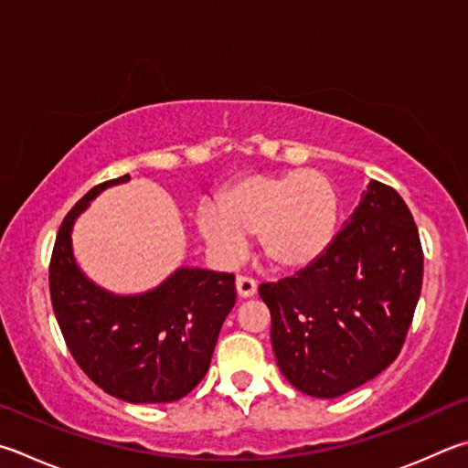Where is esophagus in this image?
<instances>
[{"label": "esophagus", "instance_id": "1", "mask_svg": "<svg viewBox=\"0 0 468 468\" xmlns=\"http://www.w3.org/2000/svg\"><path fill=\"white\" fill-rule=\"evenodd\" d=\"M237 284V292H239V296H253L258 291V282L256 278H251L248 274H239L235 280Z\"/></svg>", "mask_w": 468, "mask_h": 468}]
</instances>
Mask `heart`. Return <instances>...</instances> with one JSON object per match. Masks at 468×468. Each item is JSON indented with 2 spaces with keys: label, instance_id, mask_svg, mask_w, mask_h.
I'll return each mask as SVG.
<instances>
[{
  "label": "heart",
  "instance_id": "heart-1",
  "mask_svg": "<svg viewBox=\"0 0 468 468\" xmlns=\"http://www.w3.org/2000/svg\"><path fill=\"white\" fill-rule=\"evenodd\" d=\"M337 198L325 176L294 169L282 176L243 177L198 212L205 239L227 260H237L258 235L271 266L303 268L317 260L335 231Z\"/></svg>",
  "mask_w": 468,
  "mask_h": 468
}]
</instances>
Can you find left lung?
<instances>
[{"label":"left lung","mask_w":468,"mask_h":468,"mask_svg":"<svg viewBox=\"0 0 468 468\" xmlns=\"http://www.w3.org/2000/svg\"><path fill=\"white\" fill-rule=\"evenodd\" d=\"M418 225L390 186L370 180L360 207L321 256L261 282L278 368L301 393L334 399L397 360L418 307Z\"/></svg>","instance_id":"1"}]
</instances>
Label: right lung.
I'll return each mask as SVG.
<instances>
[{
  "mask_svg": "<svg viewBox=\"0 0 468 468\" xmlns=\"http://www.w3.org/2000/svg\"><path fill=\"white\" fill-rule=\"evenodd\" d=\"M129 177L93 186L65 215L48 263L50 303L73 360L104 393L129 403H172L207 375L237 299L235 276L180 268L137 296L91 284L75 266L71 227L96 194Z\"/></svg>",
  "mask_w": 468,
  "mask_h": 468,
  "instance_id": "add662e5",
  "label": "right lung"
}]
</instances>
